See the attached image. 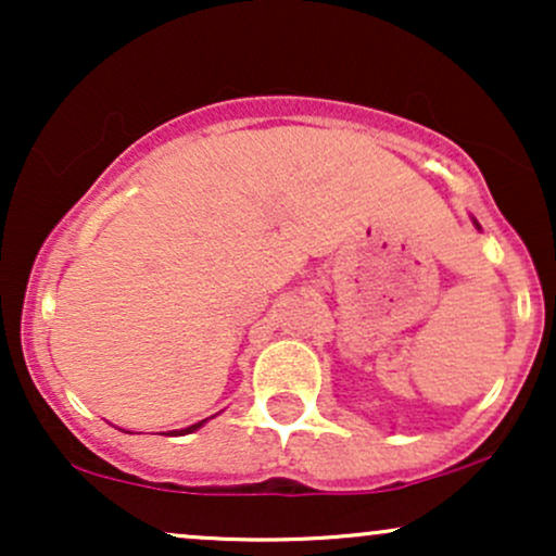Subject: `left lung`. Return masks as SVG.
I'll return each instance as SVG.
<instances>
[{"instance_id": "left-lung-1", "label": "left lung", "mask_w": 556, "mask_h": 556, "mask_svg": "<svg viewBox=\"0 0 556 556\" xmlns=\"http://www.w3.org/2000/svg\"><path fill=\"white\" fill-rule=\"evenodd\" d=\"M473 225H476V229H481V225H478V222H476V219H473Z\"/></svg>"}]
</instances>
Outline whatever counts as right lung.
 <instances>
[{"label":"right lung","mask_w":556,"mask_h":556,"mask_svg":"<svg viewBox=\"0 0 556 556\" xmlns=\"http://www.w3.org/2000/svg\"><path fill=\"white\" fill-rule=\"evenodd\" d=\"M208 420V418H206ZM206 420H198V424H193V426H188V429H180V431H169V433H180V437H185V433H193V431H198L201 429L203 424H206Z\"/></svg>","instance_id":"1"}]
</instances>
